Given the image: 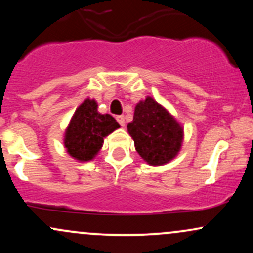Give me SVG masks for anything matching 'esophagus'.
<instances>
[{
  "label": "esophagus",
  "mask_w": 253,
  "mask_h": 253,
  "mask_svg": "<svg viewBox=\"0 0 253 253\" xmlns=\"http://www.w3.org/2000/svg\"><path fill=\"white\" fill-rule=\"evenodd\" d=\"M117 121L119 123V125H120V126H125V117H124V115H118Z\"/></svg>",
  "instance_id": "34e87169"
}]
</instances>
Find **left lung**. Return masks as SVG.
Segmentation results:
<instances>
[{
	"mask_svg": "<svg viewBox=\"0 0 253 253\" xmlns=\"http://www.w3.org/2000/svg\"><path fill=\"white\" fill-rule=\"evenodd\" d=\"M127 129L134 140L135 150L151 165L168 163L181 149L182 127L151 97L136 104Z\"/></svg>",
	"mask_w": 253,
	"mask_h": 253,
	"instance_id": "left-lung-1",
	"label": "left lung"
}]
</instances>
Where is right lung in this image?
Returning a JSON list of instances; mask_svg holds the SVG:
<instances>
[{
    "instance_id": "obj_1",
    "label": "right lung",
    "mask_w": 253,
    "mask_h": 253,
    "mask_svg": "<svg viewBox=\"0 0 253 253\" xmlns=\"http://www.w3.org/2000/svg\"><path fill=\"white\" fill-rule=\"evenodd\" d=\"M120 127L109 114H100L94 100H85L75 112L65 133V147L74 158L90 161L100 151L103 138Z\"/></svg>"
}]
</instances>
